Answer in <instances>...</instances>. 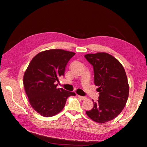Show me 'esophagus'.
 Segmentation results:
<instances>
[{
	"instance_id": "obj_1",
	"label": "esophagus",
	"mask_w": 147,
	"mask_h": 147,
	"mask_svg": "<svg viewBox=\"0 0 147 147\" xmlns=\"http://www.w3.org/2000/svg\"><path fill=\"white\" fill-rule=\"evenodd\" d=\"M78 97L80 98H81V100H85L86 99H87V97H83V96H78Z\"/></svg>"
}]
</instances>
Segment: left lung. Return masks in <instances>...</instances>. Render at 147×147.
<instances>
[{"label":"left lung","instance_id":"obj_1","mask_svg":"<svg viewBox=\"0 0 147 147\" xmlns=\"http://www.w3.org/2000/svg\"><path fill=\"white\" fill-rule=\"evenodd\" d=\"M94 69V82L98 87V100L86 111L94 122L102 123L114 119L127 102L129 87L125 69L119 60L107 53L85 55ZM94 101V100H92Z\"/></svg>","mask_w":147,"mask_h":147}]
</instances>
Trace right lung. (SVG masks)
I'll return each mask as SVG.
<instances>
[{
    "mask_svg": "<svg viewBox=\"0 0 147 147\" xmlns=\"http://www.w3.org/2000/svg\"><path fill=\"white\" fill-rule=\"evenodd\" d=\"M75 53L62 49L41 51L34 57L24 75L25 92L31 107L44 117L53 116L64 108L67 98L75 93L57 88L67 62Z\"/></svg>",
    "mask_w": 147,
    "mask_h": 147,
    "instance_id": "1",
    "label": "right lung"
}]
</instances>
